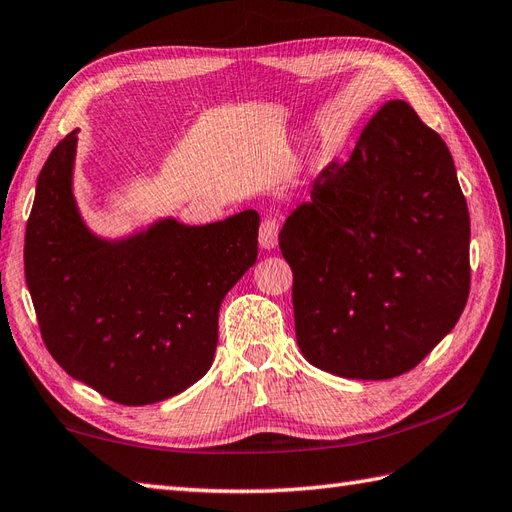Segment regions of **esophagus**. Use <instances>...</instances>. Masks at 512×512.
Returning a JSON list of instances; mask_svg holds the SVG:
<instances>
[{
    "label": "esophagus",
    "mask_w": 512,
    "mask_h": 512,
    "mask_svg": "<svg viewBox=\"0 0 512 512\" xmlns=\"http://www.w3.org/2000/svg\"><path fill=\"white\" fill-rule=\"evenodd\" d=\"M277 242H279V222L275 218H266L259 227V246L270 251V248L277 246Z\"/></svg>",
    "instance_id": "esophagus-1"
}]
</instances>
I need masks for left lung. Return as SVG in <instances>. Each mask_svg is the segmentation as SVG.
Masks as SVG:
<instances>
[{"mask_svg": "<svg viewBox=\"0 0 512 512\" xmlns=\"http://www.w3.org/2000/svg\"><path fill=\"white\" fill-rule=\"evenodd\" d=\"M469 235L445 141L410 104L386 102L279 233L305 360L347 379L408 373L465 310Z\"/></svg>", "mask_w": 512, "mask_h": 512, "instance_id": "8db88e82", "label": "left lung"}]
</instances>
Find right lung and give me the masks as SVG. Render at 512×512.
<instances>
[{"label":"right lung","mask_w":512,"mask_h":512,"mask_svg":"<svg viewBox=\"0 0 512 512\" xmlns=\"http://www.w3.org/2000/svg\"><path fill=\"white\" fill-rule=\"evenodd\" d=\"M78 130L47 157L26 227V283L52 358L122 406H148L205 375L222 299L257 261V211L189 227L163 218L120 240L82 220Z\"/></svg>","instance_id":"add662e5"}]
</instances>
